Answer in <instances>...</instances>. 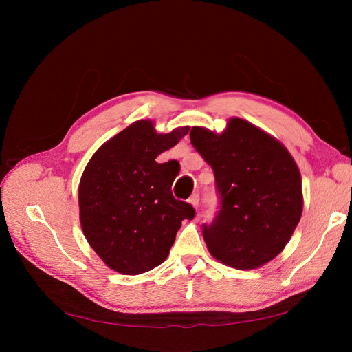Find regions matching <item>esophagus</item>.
I'll return each mask as SVG.
<instances>
[{"label": "esophagus", "mask_w": 352, "mask_h": 352, "mask_svg": "<svg viewBox=\"0 0 352 352\" xmlns=\"http://www.w3.org/2000/svg\"><path fill=\"white\" fill-rule=\"evenodd\" d=\"M189 202H190V204H192V207L198 208V207H199V194H198V192H195V194L190 195Z\"/></svg>", "instance_id": "obj_1"}]
</instances>
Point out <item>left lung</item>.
I'll return each mask as SVG.
<instances>
[{
	"label": "left lung",
	"instance_id": "1",
	"mask_svg": "<svg viewBox=\"0 0 352 352\" xmlns=\"http://www.w3.org/2000/svg\"><path fill=\"white\" fill-rule=\"evenodd\" d=\"M190 144L211 166L220 210L202 236L211 255L239 270L280 254L302 214L301 175L273 136L233 117L226 131L190 129Z\"/></svg>",
	"mask_w": 352,
	"mask_h": 352
}]
</instances>
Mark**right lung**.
<instances>
[{
	"instance_id": "obj_1",
	"label": "right lung",
	"mask_w": 352,
	"mask_h": 352,
	"mask_svg": "<svg viewBox=\"0 0 352 352\" xmlns=\"http://www.w3.org/2000/svg\"><path fill=\"white\" fill-rule=\"evenodd\" d=\"M189 132L157 133L151 120L127 126L92 155L79 184L80 225L110 269L141 274L162 264L194 207L172 194L176 166L155 158Z\"/></svg>"
}]
</instances>
